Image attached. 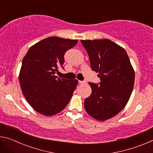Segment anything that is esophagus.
<instances>
[{"label": "esophagus", "instance_id": "1", "mask_svg": "<svg viewBox=\"0 0 153 153\" xmlns=\"http://www.w3.org/2000/svg\"><path fill=\"white\" fill-rule=\"evenodd\" d=\"M80 84H86V82H85V81H79L78 82Z\"/></svg>", "mask_w": 153, "mask_h": 153}]
</instances>
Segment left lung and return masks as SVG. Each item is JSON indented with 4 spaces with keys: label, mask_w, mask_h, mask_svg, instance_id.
I'll return each instance as SVG.
<instances>
[{
    "label": "left lung",
    "mask_w": 153,
    "mask_h": 153,
    "mask_svg": "<svg viewBox=\"0 0 153 153\" xmlns=\"http://www.w3.org/2000/svg\"><path fill=\"white\" fill-rule=\"evenodd\" d=\"M99 84L89 82L92 93L84 100L86 112L99 121L108 120L125 107L132 92L135 75L126 51L108 39L81 40Z\"/></svg>",
    "instance_id": "obj_1"
}]
</instances>
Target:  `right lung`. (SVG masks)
Masks as SVG:
<instances>
[{
  "instance_id": "add662e5",
  "label": "right lung",
  "mask_w": 153,
  "mask_h": 153,
  "mask_svg": "<svg viewBox=\"0 0 153 153\" xmlns=\"http://www.w3.org/2000/svg\"><path fill=\"white\" fill-rule=\"evenodd\" d=\"M77 40L49 37L29 48L22 61L19 83L28 103L46 116L60 112L68 104L77 85V79L58 78V68H63L64 55Z\"/></svg>"
}]
</instances>
